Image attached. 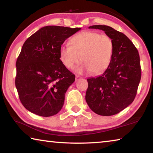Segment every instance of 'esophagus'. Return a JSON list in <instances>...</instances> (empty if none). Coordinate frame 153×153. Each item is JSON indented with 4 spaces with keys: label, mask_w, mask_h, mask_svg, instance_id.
<instances>
[{
    "label": "esophagus",
    "mask_w": 153,
    "mask_h": 153,
    "mask_svg": "<svg viewBox=\"0 0 153 153\" xmlns=\"http://www.w3.org/2000/svg\"><path fill=\"white\" fill-rule=\"evenodd\" d=\"M81 78H82V77H80L79 76H77V75H76V81H77V80L81 79Z\"/></svg>",
    "instance_id": "34e87169"
}]
</instances>
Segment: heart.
I'll return each mask as SVG.
<instances>
[{
    "label": "heart",
    "mask_w": 153,
    "mask_h": 153,
    "mask_svg": "<svg viewBox=\"0 0 153 153\" xmlns=\"http://www.w3.org/2000/svg\"><path fill=\"white\" fill-rule=\"evenodd\" d=\"M113 42L109 36L95 32H82L72 37L69 45L62 46L59 58L63 65L71 69L80 61L83 63L75 68L77 73L100 74L110 65L113 53Z\"/></svg>",
    "instance_id": "heart-1"
}]
</instances>
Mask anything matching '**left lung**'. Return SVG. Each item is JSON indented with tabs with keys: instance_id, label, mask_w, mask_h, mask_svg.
<instances>
[{
	"instance_id": "8db88e82",
	"label": "left lung",
	"mask_w": 153,
	"mask_h": 153,
	"mask_svg": "<svg viewBox=\"0 0 153 153\" xmlns=\"http://www.w3.org/2000/svg\"><path fill=\"white\" fill-rule=\"evenodd\" d=\"M112 39L113 53L109 67L101 76L87 79L86 100L92 111L111 116L123 110L134 101L141 79L138 51L123 33L113 27L95 25Z\"/></svg>"
}]
</instances>
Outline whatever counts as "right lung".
Returning <instances> with one entry per match:
<instances>
[{
    "mask_svg": "<svg viewBox=\"0 0 153 153\" xmlns=\"http://www.w3.org/2000/svg\"><path fill=\"white\" fill-rule=\"evenodd\" d=\"M80 30L48 25L25 40L16 61L15 86L21 102L30 112L50 117L63 107L75 75L61 63L59 50L67 38Z\"/></svg>",
    "mask_w": 153,
    "mask_h": 153,
    "instance_id": "obj_1",
    "label": "right lung"
}]
</instances>
